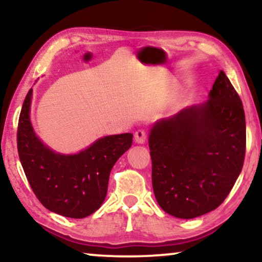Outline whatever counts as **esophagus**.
Here are the masks:
<instances>
[{"label":"esophagus","mask_w":262,"mask_h":262,"mask_svg":"<svg viewBox=\"0 0 262 262\" xmlns=\"http://www.w3.org/2000/svg\"><path fill=\"white\" fill-rule=\"evenodd\" d=\"M146 139V132L144 130H138L135 132V142L138 144H143Z\"/></svg>","instance_id":"esophagus-1"}]
</instances>
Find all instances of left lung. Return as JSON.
Masks as SVG:
<instances>
[{
  "label": "left lung",
  "mask_w": 262,
  "mask_h": 262,
  "mask_svg": "<svg viewBox=\"0 0 262 262\" xmlns=\"http://www.w3.org/2000/svg\"><path fill=\"white\" fill-rule=\"evenodd\" d=\"M149 148L154 193L164 212L191 220L224 202L246 154L245 111L224 71L207 101L154 124Z\"/></svg>",
  "instance_id": "8db88e82"
}]
</instances>
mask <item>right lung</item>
<instances>
[{"label":"right lung","mask_w":262,"mask_h":262,"mask_svg":"<svg viewBox=\"0 0 262 262\" xmlns=\"http://www.w3.org/2000/svg\"><path fill=\"white\" fill-rule=\"evenodd\" d=\"M31 101L32 88L21 108L17 151L32 191L46 209L60 216L84 218L94 213L106 198L114 163L130 149L132 134L99 138L77 154H58L35 135Z\"/></svg>","instance_id":"add662e5"}]
</instances>
